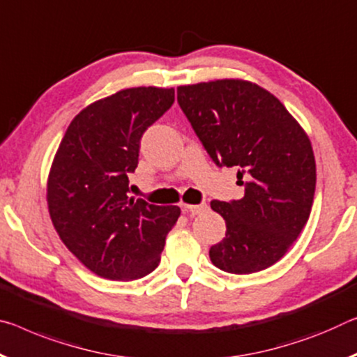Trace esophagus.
<instances>
[{"mask_svg": "<svg viewBox=\"0 0 357 357\" xmlns=\"http://www.w3.org/2000/svg\"><path fill=\"white\" fill-rule=\"evenodd\" d=\"M183 208H184V211H188V213L194 214V216H195V214L205 213L208 205H206V203H200V205H183Z\"/></svg>", "mask_w": 357, "mask_h": 357, "instance_id": "esophagus-1", "label": "esophagus"}]
</instances>
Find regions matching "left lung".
I'll return each mask as SVG.
<instances>
[{
  "instance_id": "1",
  "label": "left lung",
  "mask_w": 357,
  "mask_h": 357,
  "mask_svg": "<svg viewBox=\"0 0 357 357\" xmlns=\"http://www.w3.org/2000/svg\"><path fill=\"white\" fill-rule=\"evenodd\" d=\"M178 103L214 163L238 168L245 185L241 200L211 202L227 230L209 259L236 275L271 267L310 218L316 162L308 135L273 93L243 79L179 86Z\"/></svg>"
}]
</instances>
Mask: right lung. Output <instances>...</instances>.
Listing matches in <instances>:
<instances>
[{
	"label": "right lung",
	"instance_id": "right-lung-1",
	"mask_svg": "<svg viewBox=\"0 0 357 357\" xmlns=\"http://www.w3.org/2000/svg\"><path fill=\"white\" fill-rule=\"evenodd\" d=\"M174 101V89H123L73 119L50 167L47 208L65 246L106 280L143 278L160 262L179 206L128 197L139 139Z\"/></svg>",
	"mask_w": 357,
	"mask_h": 357
}]
</instances>
